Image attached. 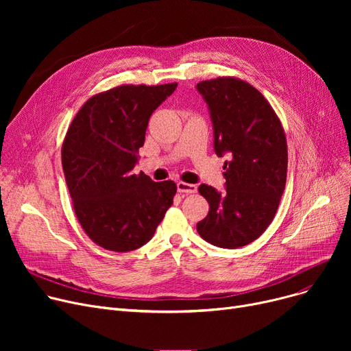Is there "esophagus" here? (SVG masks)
Listing matches in <instances>:
<instances>
[{"label": "esophagus", "instance_id": "34e87169", "mask_svg": "<svg viewBox=\"0 0 351 351\" xmlns=\"http://www.w3.org/2000/svg\"><path fill=\"white\" fill-rule=\"evenodd\" d=\"M178 191L180 193H196L197 191V186L193 185V183H186V182H178Z\"/></svg>", "mask_w": 351, "mask_h": 351}]
</instances>
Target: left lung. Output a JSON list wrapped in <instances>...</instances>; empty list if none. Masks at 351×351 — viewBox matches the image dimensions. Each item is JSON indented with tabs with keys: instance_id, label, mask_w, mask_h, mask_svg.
<instances>
[{
	"instance_id": "1",
	"label": "left lung",
	"mask_w": 351,
	"mask_h": 351,
	"mask_svg": "<svg viewBox=\"0 0 351 351\" xmlns=\"http://www.w3.org/2000/svg\"><path fill=\"white\" fill-rule=\"evenodd\" d=\"M197 90L210 109L217 156L226 191L202 185L209 213L196 225L206 242L237 249L256 241L271 223L286 186L287 142L280 118L249 82L236 77L202 81Z\"/></svg>"
}]
</instances>
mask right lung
Instances as JSON below:
<instances>
[{"label":"right lung","instance_id":"right-lung-1","mask_svg":"<svg viewBox=\"0 0 351 351\" xmlns=\"http://www.w3.org/2000/svg\"><path fill=\"white\" fill-rule=\"evenodd\" d=\"M178 84H125L90 97L62 142L72 208L92 242L131 252L152 239L176 195L173 180L134 173L154 110Z\"/></svg>","mask_w":351,"mask_h":351}]
</instances>
